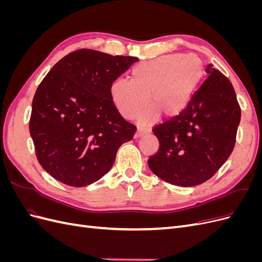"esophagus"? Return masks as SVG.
<instances>
[{"label": "esophagus", "instance_id": "obj_1", "mask_svg": "<svg viewBox=\"0 0 262 262\" xmlns=\"http://www.w3.org/2000/svg\"><path fill=\"white\" fill-rule=\"evenodd\" d=\"M148 132H149V129L138 128L137 133H136V136H137V137H141V136H143V134H146V133H148Z\"/></svg>", "mask_w": 262, "mask_h": 262}]
</instances>
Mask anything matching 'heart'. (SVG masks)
<instances>
[{
    "label": "heart",
    "instance_id": "heart-1",
    "mask_svg": "<svg viewBox=\"0 0 262 262\" xmlns=\"http://www.w3.org/2000/svg\"><path fill=\"white\" fill-rule=\"evenodd\" d=\"M202 72V62L195 54H166L139 63L132 69L131 80L117 78L110 92L118 112L128 120L136 118L149 101L152 107L141 118L149 122L157 113L164 117L179 115L187 107Z\"/></svg>",
    "mask_w": 262,
    "mask_h": 262
}]
</instances>
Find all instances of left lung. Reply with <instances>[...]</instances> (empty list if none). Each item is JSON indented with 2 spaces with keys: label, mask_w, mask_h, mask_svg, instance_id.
Wrapping results in <instances>:
<instances>
[{
  "label": "left lung",
  "mask_w": 262,
  "mask_h": 262,
  "mask_svg": "<svg viewBox=\"0 0 262 262\" xmlns=\"http://www.w3.org/2000/svg\"><path fill=\"white\" fill-rule=\"evenodd\" d=\"M182 112L153 133L160 141L147 164L157 177L171 185L192 187L214 176L232 154L241 107L228 78L212 64Z\"/></svg>",
  "instance_id": "1"
}]
</instances>
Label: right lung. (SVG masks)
<instances>
[{"label":"right lung","instance_id":"right-lung-1","mask_svg":"<svg viewBox=\"0 0 262 262\" xmlns=\"http://www.w3.org/2000/svg\"><path fill=\"white\" fill-rule=\"evenodd\" d=\"M136 57L78 49L55 63L33 99L29 132L42 168L63 184L85 187L107 173L137 126L119 114L112 84Z\"/></svg>","mask_w":262,"mask_h":262}]
</instances>
